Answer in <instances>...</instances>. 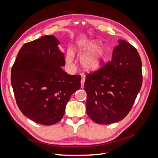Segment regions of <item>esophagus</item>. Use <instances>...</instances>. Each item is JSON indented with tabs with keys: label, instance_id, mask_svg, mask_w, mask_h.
<instances>
[{
	"label": "esophagus",
	"instance_id": "1",
	"mask_svg": "<svg viewBox=\"0 0 158 158\" xmlns=\"http://www.w3.org/2000/svg\"><path fill=\"white\" fill-rule=\"evenodd\" d=\"M84 82H85V79L84 78H82L80 82H81V88H84Z\"/></svg>",
	"mask_w": 158,
	"mask_h": 158
}]
</instances>
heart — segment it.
Masks as SVG:
<instances>
[{
  "label": "heart",
  "instance_id": "b5f03b06",
  "mask_svg": "<svg viewBox=\"0 0 158 158\" xmlns=\"http://www.w3.org/2000/svg\"><path fill=\"white\" fill-rule=\"evenodd\" d=\"M74 52L80 57V63L86 73H94L103 64L107 56V51L96 40L82 39L76 42ZM74 51L70 49L66 53V61L69 65L73 64Z\"/></svg>",
  "mask_w": 158,
  "mask_h": 158
}]
</instances>
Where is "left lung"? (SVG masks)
Segmentation results:
<instances>
[{"mask_svg":"<svg viewBox=\"0 0 158 158\" xmlns=\"http://www.w3.org/2000/svg\"><path fill=\"white\" fill-rule=\"evenodd\" d=\"M142 84L139 54L132 45L118 40L110 63L86 76L88 116L102 125L121 121L131 111Z\"/></svg>","mask_w":158,"mask_h":158,"instance_id":"8db88e82","label":"left lung"}]
</instances>
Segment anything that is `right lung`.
Returning a JSON list of instances; mask_svg holds the SVG:
<instances>
[{
  "mask_svg": "<svg viewBox=\"0 0 158 158\" xmlns=\"http://www.w3.org/2000/svg\"><path fill=\"white\" fill-rule=\"evenodd\" d=\"M59 41L45 35L27 43L19 51L11 71L18 106L25 116L44 125L63 118L70 96L81 86V76L70 75Z\"/></svg>",
  "mask_w": 158,
  "mask_h": 158,
  "instance_id": "right-lung-1",
  "label": "right lung"
}]
</instances>
